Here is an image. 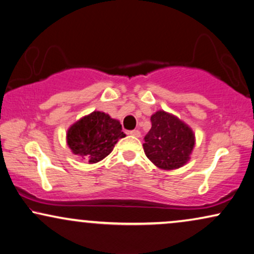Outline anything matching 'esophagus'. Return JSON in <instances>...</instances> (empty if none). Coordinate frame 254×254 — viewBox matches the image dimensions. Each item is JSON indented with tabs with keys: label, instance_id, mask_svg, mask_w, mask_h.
<instances>
[{
	"label": "esophagus",
	"instance_id": "obj_1",
	"mask_svg": "<svg viewBox=\"0 0 254 254\" xmlns=\"http://www.w3.org/2000/svg\"><path fill=\"white\" fill-rule=\"evenodd\" d=\"M131 136H134V137H140V131L139 130H132L129 132Z\"/></svg>",
	"mask_w": 254,
	"mask_h": 254
}]
</instances>
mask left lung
Instances as JSON below:
<instances>
[{"label":"left lung","instance_id":"obj_1","mask_svg":"<svg viewBox=\"0 0 254 254\" xmlns=\"http://www.w3.org/2000/svg\"><path fill=\"white\" fill-rule=\"evenodd\" d=\"M151 124L143 144L146 157L162 170L184 166L195 144L190 127L178 117L161 110L152 115Z\"/></svg>","mask_w":254,"mask_h":254}]
</instances>
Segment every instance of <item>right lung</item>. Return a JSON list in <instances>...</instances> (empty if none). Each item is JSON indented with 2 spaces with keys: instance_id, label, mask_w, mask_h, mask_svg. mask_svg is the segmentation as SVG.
<instances>
[{
  "instance_id": "add662e5",
  "label": "right lung",
  "mask_w": 254,
  "mask_h": 254,
  "mask_svg": "<svg viewBox=\"0 0 254 254\" xmlns=\"http://www.w3.org/2000/svg\"><path fill=\"white\" fill-rule=\"evenodd\" d=\"M123 137L125 133L120 122L101 111H94L69 127L67 144L74 154L86 157L90 164H95L106 158Z\"/></svg>"
}]
</instances>
